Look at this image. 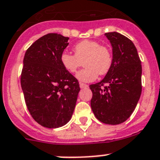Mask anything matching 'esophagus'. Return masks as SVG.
Segmentation results:
<instances>
[{"instance_id":"1","label":"esophagus","mask_w":160,"mask_h":160,"mask_svg":"<svg viewBox=\"0 0 160 160\" xmlns=\"http://www.w3.org/2000/svg\"><path fill=\"white\" fill-rule=\"evenodd\" d=\"M79 86H80V88H81V89H84V88H87L88 86H89L87 84H85V83H82V82H80V83H79Z\"/></svg>"}]
</instances>
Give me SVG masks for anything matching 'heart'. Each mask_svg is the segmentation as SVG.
I'll return each instance as SVG.
<instances>
[{
    "instance_id": "b5f03b06",
    "label": "heart",
    "mask_w": 160,
    "mask_h": 160,
    "mask_svg": "<svg viewBox=\"0 0 160 160\" xmlns=\"http://www.w3.org/2000/svg\"><path fill=\"white\" fill-rule=\"evenodd\" d=\"M74 55L63 52L60 62L66 70L74 73L82 65L85 67L76 74L79 81L90 82L94 81L98 74L105 75L112 67V56L110 50L94 40L85 39L74 47Z\"/></svg>"
}]
</instances>
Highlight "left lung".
Instances as JSON below:
<instances>
[{"mask_svg": "<svg viewBox=\"0 0 160 160\" xmlns=\"http://www.w3.org/2000/svg\"><path fill=\"white\" fill-rule=\"evenodd\" d=\"M105 36L112 48V63L102 81L90 86L91 109L97 119L119 124L131 116L142 91L141 61L134 43L117 32Z\"/></svg>", "mask_w": 160, "mask_h": 160, "instance_id": "1", "label": "left lung"}]
</instances>
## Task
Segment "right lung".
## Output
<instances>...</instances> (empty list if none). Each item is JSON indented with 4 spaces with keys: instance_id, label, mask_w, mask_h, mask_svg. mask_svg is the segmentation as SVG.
Here are the masks:
<instances>
[{
    "instance_id": "obj_1",
    "label": "right lung",
    "mask_w": 160,
    "mask_h": 160,
    "mask_svg": "<svg viewBox=\"0 0 160 160\" xmlns=\"http://www.w3.org/2000/svg\"><path fill=\"white\" fill-rule=\"evenodd\" d=\"M68 39L57 33L45 35L31 45L23 58L20 83L26 105L33 119L45 128L69 122L80 91L77 79L60 62Z\"/></svg>"
}]
</instances>
